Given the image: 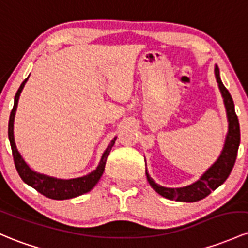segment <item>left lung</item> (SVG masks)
I'll list each match as a JSON object with an SVG mask.
<instances>
[{"mask_svg":"<svg viewBox=\"0 0 248 248\" xmlns=\"http://www.w3.org/2000/svg\"><path fill=\"white\" fill-rule=\"evenodd\" d=\"M215 77L217 80L218 88H220L221 95L223 97V103H225L228 119V133L226 135L223 150L217 160L202 174L199 181L184 187H165L159 186L151 178L146 170V177H147L150 186L159 195L168 200H174L178 202H196V201L203 200L210 192L217 189L221 184L225 183L233 170L236 155H238L239 145H240V126H239V120L235 114V109H234L233 98L221 80L217 65H215Z\"/></svg>","mask_w":248,"mask_h":248,"instance_id":"8db88e82","label":"left lung"}]
</instances>
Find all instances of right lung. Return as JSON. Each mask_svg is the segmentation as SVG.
I'll use <instances>...</instances> for the list:
<instances>
[{"mask_svg":"<svg viewBox=\"0 0 248 248\" xmlns=\"http://www.w3.org/2000/svg\"><path fill=\"white\" fill-rule=\"evenodd\" d=\"M30 77V76H28ZM28 77L21 83L19 90H17L16 95L14 98V107L12 109V113L9 116V124H8V137H9L10 141V147H12L13 152V158H14L15 168H16L17 172H19L21 179L25 182L26 184H28L30 186L34 187L36 191H39L40 194H43L44 196L48 197L52 200H69L74 199V197L80 196L83 194H87L89 192L93 186L97 184V182L100 181V178L102 177L104 166H106L107 158H108L109 153H110L111 147L115 144L116 138H114L110 141L107 150L104 151L102 158H101L100 164L96 168V170H93L90 173H88L87 176L78 177V178H72V179H59L54 178V177L46 176V174L38 173V172L33 171L30 166L27 165L23 158L21 157L20 152L17 151L16 145H15V139H14V119H15V113H16L17 108V102H19L20 93L22 91L23 87H25L26 82H27Z\"/></svg>","mask_w":248,"mask_h":248,"instance_id":"1","label":"right lung"}]
</instances>
